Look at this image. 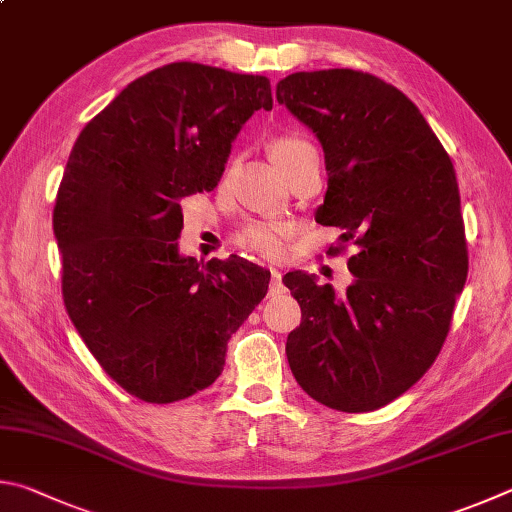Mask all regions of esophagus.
I'll use <instances>...</instances> for the list:
<instances>
[{"label": "esophagus", "mask_w": 512, "mask_h": 512, "mask_svg": "<svg viewBox=\"0 0 512 512\" xmlns=\"http://www.w3.org/2000/svg\"><path fill=\"white\" fill-rule=\"evenodd\" d=\"M270 274H272V283H270V294L281 292L283 283H281V272L276 270V267H270Z\"/></svg>", "instance_id": "esophagus-1"}]
</instances>
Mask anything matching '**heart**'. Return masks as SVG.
<instances>
[{"label": "heart", "instance_id": "obj_1", "mask_svg": "<svg viewBox=\"0 0 512 512\" xmlns=\"http://www.w3.org/2000/svg\"><path fill=\"white\" fill-rule=\"evenodd\" d=\"M315 150L308 141L299 137H276L270 143V155L274 164L281 170L290 164L292 159H297L303 152ZM288 238L290 229L285 224L276 222H265V224H251L245 231L240 233L238 242L247 251H254V254L263 258H281L285 251H288Z\"/></svg>", "mask_w": 512, "mask_h": 512}]
</instances>
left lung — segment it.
Masks as SVG:
<instances>
[{
  "mask_svg": "<svg viewBox=\"0 0 512 512\" xmlns=\"http://www.w3.org/2000/svg\"><path fill=\"white\" fill-rule=\"evenodd\" d=\"M276 101L324 148L328 191L315 220L357 245L342 294L312 274H285L301 306L285 355L321 405L380 409L434 364L468 279L452 159L418 107L364 71L290 74Z\"/></svg>",
  "mask_w": 512,
  "mask_h": 512,
  "instance_id": "left-lung-1",
  "label": "left lung"
}]
</instances>
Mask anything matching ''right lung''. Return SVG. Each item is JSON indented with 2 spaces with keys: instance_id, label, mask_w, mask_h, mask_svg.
I'll list each match as a JSON object with an SVG mask.
<instances>
[{
  "instance_id": "1",
  "label": "right lung",
  "mask_w": 512,
  "mask_h": 512,
  "mask_svg": "<svg viewBox=\"0 0 512 512\" xmlns=\"http://www.w3.org/2000/svg\"><path fill=\"white\" fill-rule=\"evenodd\" d=\"M256 110H272L265 76L173 62L132 80L69 155L53 209L65 308L103 371L143 402L218 380L229 337L267 294L263 267L200 265L177 245L179 202L218 186Z\"/></svg>"
}]
</instances>
